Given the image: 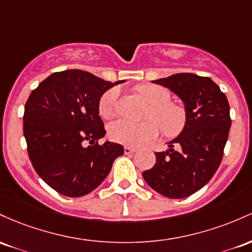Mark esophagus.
Here are the masks:
<instances>
[{"label":"esophagus","mask_w":252,"mask_h":252,"mask_svg":"<svg viewBox=\"0 0 252 252\" xmlns=\"http://www.w3.org/2000/svg\"><path fill=\"white\" fill-rule=\"evenodd\" d=\"M124 151H125L126 155H129V154H133V152L137 151V149L131 148V146H125V148H124Z\"/></svg>","instance_id":"obj_1"}]
</instances>
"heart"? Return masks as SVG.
Returning a JSON list of instances; mask_svg holds the SVG:
<instances>
[{
  "label": "heart",
  "mask_w": 252,
  "mask_h": 252,
  "mask_svg": "<svg viewBox=\"0 0 252 252\" xmlns=\"http://www.w3.org/2000/svg\"><path fill=\"white\" fill-rule=\"evenodd\" d=\"M141 97L151 104L144 123H129L120 120L109 126L108 133L112 140L127 146H141L163 133L172 137L179 134L186 124V113L180 106L170 102V93L155 84H143L137 88ZM119 89L111 88L103 93L98 100V114L101 118H114L117 111ZM161 127H159V126Z\"/></svg>",
  "instance_id": "obj_1"
}]
</instances>
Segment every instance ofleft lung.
<instances>
[{
  "instance_id": "obj_1",
  "label": "left lung",
  "mask_w": 252,
  "mask_h": 252,
  "mask_svg": "<svg viewBox=\"0 0 252 252\" xmlns=\"http://www.w3.org/2000/svg\"><path fill=\"white\" fill-rule=\"evenodd\" d=\"M152 82L183 101L186 125L168 143L170 149L156 152V163L143 177L157 193L182 199L207 185L219 168L231 127L230 104L210 77L176 73Z\"/></svg>"
}]
</instances>
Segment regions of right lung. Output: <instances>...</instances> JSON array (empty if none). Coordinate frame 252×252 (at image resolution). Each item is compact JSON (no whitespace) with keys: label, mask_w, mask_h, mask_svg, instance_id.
<instances>
[{"label":"right lung","mask_w":252,"mask_h":252,"mask_svg":"<svg viewBox=\"0 0 252 252\" xmlns=\"http://www.w3.org/2000/svg\"><path fill=\"white\" fill-rule=\"evenodd\" d=\"M115 83L83 70L50 75L31 93L24 135L36 174L59 194L80 197L94 190L124 155L123 145L104 137L98 100Z\"/></svg>","instance_id":"right-lung-1"}]
</instances>
